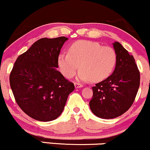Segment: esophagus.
Masks as SVG:
<instances>
[{
	"mask_svg": "<svg viewBox=\"0 0 150 150\" xmlns=\"http://www.w3.org/2000/svg\"><path fill=\"white\" fill-rule=\"evenodd\" d=\"M83 87V85H82V84L79 83V82H75V87L76 89L77 88H81V87Z\"/></svg>",
	"mask_w": 150,
	"mask_h": 150,
	"instance_id": "34e87169",
	"label": "esophagus"
}]
</instances>
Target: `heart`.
Listing matches in <instances>:
<instances>
[{
  "label": "heart",
  "instance_id": "b5f03b06",
  "mask_svg": "<svg viewBox=\"0 0 150 150\" xmlns=\"http://www.w3.org/2000/svg\"><path fill=\"white\" fill-rule=\"evenodd\" d=\"M117 56L110 46H102L97 42L78 41L72 44L68 53H61L58 56V68L67 78L75 75L80 65L77 79L99 82L110 75L114 69Z\"/></svg>",
  "mask_w": 150,
  "mask_h": 150
}]
</instances>
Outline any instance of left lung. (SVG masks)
<instances>
[{
	"label": "left lung",
	"instance_id": "1",
	"mask_svg": "<svg viewBox=\"0 0 150 150\" xmlns=\"http://www.w3.org/2000/svg\"><path fill=\"white\" fill-rule=\"evenodd\" d=\"M117 60L112 75L92 87L89 107L95 116L110 119L123 114L134 102L140 87L135 58L119 42L113 43Z\"/></svg>",
	"mask_w": 150,
	"mask_h": 150
}]
</instances>
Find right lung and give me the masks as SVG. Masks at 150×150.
Segmentation results:
<instances>
[{
	"label": "right lung",
	"mask_w": 150,
	"mask_h": 150,
	"mask_svg": "<svg viewBox=\"0 0 150 150\" xmlns=\"http://www.w3.org/2000/svg\"><path fill=\"white\" fill-rule=\"evenodd\" d=\"M68 38H42L15 61L10 84L20 108L34 119L51 121L61 114L68 95L75 89L56 69L58 56Z\"/></svg>",
	"instance_id": "right-lung-1"
}]
</instances>
